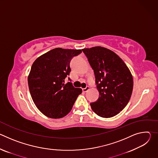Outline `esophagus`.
I'll use <instances>...</instances> for the list:
<instances>
[{
	"instance_id": "obj_1",
	"label": "esophagus",
	"mask_w": 158,
	"mask_h": 158,
	"mask_svg": "<svg viewBox=\"0 0 158 158\" xmlns=\"http://www.w3.org/2000/svg\"><path fill=\"white\" fill-rule=\"evenodd\" d=\"M89 89H90V87H89V86H87L85 88L82 89V91H83V92H84V93H86L87 91H89Z\"/></svg>"
}]
</instances>
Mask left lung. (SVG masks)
<instances>
[{
  "instance_id": "1",
  "label": "left lung",
  "mask_w": 158,
  "mask_h": 158,
  "mask_svg": "<svg viewBox=\"0 0 158 158\" xmlns=\"http://www.w3.org/2000/svg\"><path fill=\"white\" fill-rule=\"evenodd\" d=\"M92 69L99 93L91 107L100 117H113L127 104L133 89V78L124 62L113 51L101 46L82 49Z\"/></svg>"
}]
</instances>
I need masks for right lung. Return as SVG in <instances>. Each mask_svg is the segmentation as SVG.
<instances>
[{
    "mask_svg": "<svg viewBox=\"0 0 158 158\" xmlns=\"http://www.w3.org/2000/svg\"><path fill=\"white\" fill-rule=\"evenodd\" d=\"M81 49L56 48L39 57L32 64L28 84L32 100L46 116L59 119L71 110L81 88L64 79L71 71L70 62L81 54Z\"/></svg>",
    "mask_w": 158,
    "mask_h": 158,
    "instance_id": "1",
    "label": "right lung"
}]
</instances>
